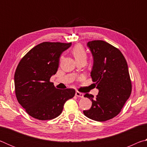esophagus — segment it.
I'll list each match as a JSON object with an SVG mask.
<instances>
[{
  "label": "esophagus",
  "mask_w": 147,
  "mask_h": 147,
  "mask_svg": "<svg viewBox=\"0 0 147 147\" xmlns=\"http://www.w3.org/2000/svg\"><path fill=\"white\" fill-rule=\"evenodd\" d=\"M75 94L76 96H78V97H80V98L84 97V94L80 93V92H79V91H76Z\"/></svg>",
  "instance_id": "obj_1"
}]
</instances>
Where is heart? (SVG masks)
<instances>
[{"label":"heart","mask_w":147,"mask_h":147,"mask_svg":"<svg viewBox=\"0 0 147 147\" xmlns=\"http://www.w3.org/2000/svg\"><path fill=\"white\" fill-rule=\"evenodd\" d=\"M72 54H73L74 58H75L76 61L86 59L87 57L86 50L80 45H76V46L74 47V48L72 49Z\"/></svg>","instance_id":"b5f03b06"}]
</instances>
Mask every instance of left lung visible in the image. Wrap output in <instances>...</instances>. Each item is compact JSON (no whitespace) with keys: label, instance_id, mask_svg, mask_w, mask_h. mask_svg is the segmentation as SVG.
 Segmentation results:
<instances>
[{"label":"left lung","instance_id":"1","mask_svg":"<svg viewBox=\"0 0 147 147\" xmlns=\"http://www.w3.org/2000/svg\"><path fill=\"white\" fill-rule=\"evenodd\" d=\"M87 46L93 58L91 76L97 85L96 97L86 93L92 106L83 112L87 117L96 121H106L121 112L130 97L131 84L127 62L118 49L106 41H89Z\"/></svg>","mask_w":147,"mask_h":147}]
</instances>
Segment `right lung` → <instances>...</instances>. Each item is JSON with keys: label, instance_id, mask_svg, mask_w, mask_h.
Returning a JSON list of instances; mask_svg holds the SVG:
<instances>
[{"label": "right lung", "instance_id": "add662e5", "mask_svg": "<svg viewBox=\"0 0 147 147\" xmlns=\"http://www.w3.org/2000/svg\"><path fill=\"white\" fill-rule=\"evenodd\" d=\"M71 43L43 42L32 49L17 67L14 75L17 100L28 115L39 120L57 117L74 89H58L50 82L59 67V58Z\"/></svg>", "mask_w": 147, "mask_h": 147}]
</instances>
